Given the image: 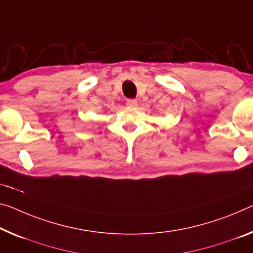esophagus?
<instances>
[{"instance_id": "esophagus-1", "label": "esophagus", "mask_w": 253, "mask_h": 253, "mask_svg": "<svg viewBox=\"0 0 253 253\" xmlns=\"http://www.w3.org/2000/svg\"><path fill=\"white\" fill-rule=\"evenodd\" d=\"M138 105V102L135 99H127L126 100V106L127 107H135Z\"/></svg>"}]
</instances>
